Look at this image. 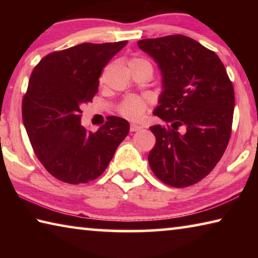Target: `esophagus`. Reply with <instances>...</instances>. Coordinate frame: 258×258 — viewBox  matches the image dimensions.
I'll return each instance as SVG.
<instances>
[{
    "mask_svg": "<svg viewBox=\"0 0 258 258\" xmlns=\"http://www.w3.org/2000/svg\"><path fill=\"white\" fill-rule=\"evenodd\" d=\"M141 128H142V126L141 125H138V124H131V126H130L131 132H135V131H139V130H141Z\"/></svg>",
    "mask_w": 258,
    "mask_h": 258,
    "instance_id": "34e87169",
    "label": "esophagus"
}]
</instances>
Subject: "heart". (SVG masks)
<instances>
[{"label":"heart","instance_id":"heart-1","mask_svg":"<svg viewBox=\"0 0 258 258\" xmlns=\"http://www.w3.org/2000/svg\"><path fill=\"white\" fill-rule=\"evenodd\" d=\"M138 63H150L149 61L143 58H132L130 60V66ZM148 109V103L146 100L137 97V95H128L120 101L117 107V111L120 116L131 120L140 119L145 115Z\"/></svg>","mask_w":258,"mask_h":258}]
</instances>
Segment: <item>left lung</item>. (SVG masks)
<instances>
[{"mask_svg": "<svg viewBox=\"0 0 258 258\" xmlns=\"http://www.w3.org/2000/svg\"><path fill=\"white\" fill-rule=\"evenodd\" d=\"M163 74V92L154 115L166 125L150 131L156 145L148 156L165 184L185 187L213 171L232 132L234 91L221 59L184 35L138 42Z\"/></svg>", "mask_w": 258, "mask_h": 258, "instance_id": "obj_1", "label": "left lung"}]
</instances>
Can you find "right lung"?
Segmentation results:
<instances>
[{"instance_id": "1", "label": "right lung", "mask_w": 258, "mask_h": 258, "mask_svg": "<svg viewBox=\"0 0 258 258\" xmlns=\"http://www.w3.org/2000/svg\"><path fill=\"white\" fill-rule=\"evenodd\" d=\"M126 44L83 43L51 52L30 75L23 99L24 125L35 155L59 181L95 180L128 134V121L116 116L94 133L81 125L82 108L98 93L102 69Z\"/></svg>"}]
</instances>
